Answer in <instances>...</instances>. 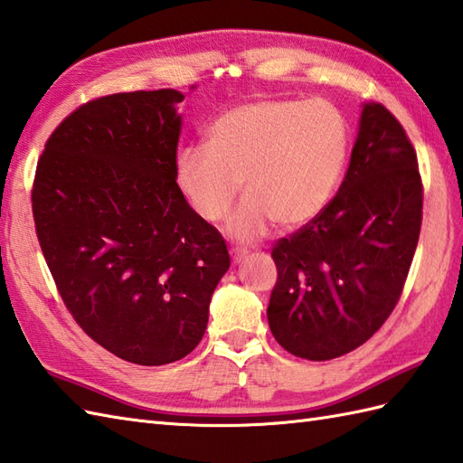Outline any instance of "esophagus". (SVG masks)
Segmentation results:
<instances>
[{
	"mask_svg": "<svg viewBox=\"0 0 463 463\" xmlns=\"http://www.w3.org/2000/svg\"><path fill=\"white\" fill-rule=\"evenodd\" d=\"M230 255H232V261H233V263H241L245 258H248V250H241V248H232Z\"/></svg>",
	"mask_w": 463,
	"mask_h": 463,
	"instance_id": "obj_1",
	"label": "esophagus"
}]
</instances>
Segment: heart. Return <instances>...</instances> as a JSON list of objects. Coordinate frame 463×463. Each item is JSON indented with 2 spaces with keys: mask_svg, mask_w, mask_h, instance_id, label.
Listing matches in <instances>:
<instances>
[{
  "mask_svg": "<svg viewBox=\"0 0 463 463\" xmlns=\"http://www.w3.org/2000/svg\"><path fill=\"white\" fill-rule=\"evenodd\" d=\"M348 154V125L326 100L263 99L225 110L205 146L178 152L176 180L200 218L218 223L241 190L248 198L228 222L238 241H253L277 222L301 228L335 196Z\"/></svg>",
  "mask_w": 463,
  "mask_h": 463,
  "instance_id": "heart-1",
  "label": "heart"
}]
</instances>
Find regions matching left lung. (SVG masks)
Listing matches in <instances>:
<instances>
[{
    "mask_svg": "<svg viewBox=\"0 0 463 463\" xmlns=\"http://www.w3.org/2000/svg\"><path fill=\"white\" fill-rule=\"evenodd\" d=\"M422 200L412 142L392 112L366 102L336 196L271 251L267 321L287 353L331 361L384 325L414 258Z\"/></svg>",
    "mask_w": 463,
    "mask_h": 463,
    "instance_id": "left-lung-1",
    "label": "left lung"
}]
</instances>
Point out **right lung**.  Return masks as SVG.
Wrapping results in <instances>:
<instances>
[{
    "label": "right lung",
    "instance_id": "add662e5",
    "mask_svg": "<svg viewBox=\"0 0 463 463\" xmlns=\"http://www.w3.org/2000/svg\"><path fill=\"white\" fill-rule=\"evenodd\" d=\"M184 95L117 92L80 105L49 137L31 203L69 313L122 361L160 366L198 346L230 269L220 232L176 184Z\"/></svg>",
    "mask_w": 463,
    "mask_h": 463
}]
</instances>
